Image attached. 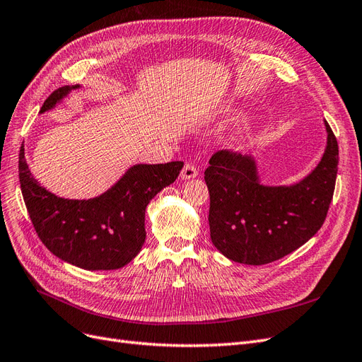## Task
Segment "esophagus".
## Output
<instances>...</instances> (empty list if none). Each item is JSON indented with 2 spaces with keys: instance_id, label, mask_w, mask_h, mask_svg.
<instances>
[{
  "instance_id": "esophagus-1",
  "label": "esophagus",
  "mask_w": 362,
  "mask_h": 362,
  "mask_svg": "<svg viewBox=\"0 0 362 362\" xmlns=\"http://www.w3.org/2000/svg\"><path fill=\"white\" fill-rule=\"evenodd\" d=\"M198 177V169H196L194 164L192 163H185L184 168L181 170V178L182 180H192Z\"/></svg>"
}]
</instances>
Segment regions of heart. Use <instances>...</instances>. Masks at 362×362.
<instances>
[{
    "instance_id": "b5f03b06",
    "label": "heart",
    "mask_w": 362,
    "mask_h": 362,
    "mask_svg": "<svg viewBox=\"0 0 362 362\" xmlns=\"http://www.w3.org/2000/svg\"><path fill=\"white\" fill-rule=\"evenodd\" d=\"M240 116H242V115H240L238 112H231L229 115H226V119H228V120H235V119H238Z\"/></svg>"
}]
</instances>
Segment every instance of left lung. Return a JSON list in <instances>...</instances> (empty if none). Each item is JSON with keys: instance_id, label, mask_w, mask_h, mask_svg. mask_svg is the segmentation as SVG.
<instances>
[{"instance_id": "left-lung-1", "label": "left lung", "mask_w": 362, "mask_h": 362, "mask_svg": "<svg viewBox=\"0 0 362 362\" xmlns=\"http://www.w3.org/2000/svg\"><path fill=\"white\" fill-rule=\"evenodd\" d=\"M327 145L317 168L293 185L270 187L252 156L217 151L205 169L211 242L235 262L269 264L305 245L322 228L334 196L338 144L325 120Z\"/></svg>"}]
</instances>
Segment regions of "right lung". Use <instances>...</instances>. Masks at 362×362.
<instances>
[{"mask_svg":"<svg viewBox=\"0 0 362 362\" xmlns=\"http://www.w3.org/2000/svg\"><path fill=\"white\" fill-rule=\"evenodd\" d=\"M76 86H63L43 103L51 110ZM184 166L182 161L136 164L112 189L93 199H64L43 189L33 178L19 151V182L24 202L40 242L51 254L86 270L124 267L144 246L145 211L154 196L168 187Z\"/></svg>","mask_w":362,"mask_h":362,"instance_id":"1","label":"right lung"}]
</instances>
